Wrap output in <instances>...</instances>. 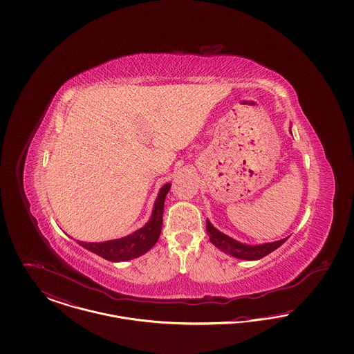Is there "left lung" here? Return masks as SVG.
<instances>
[{
  "label": "left lung",
  "mask_w": 354,
  "mask_h": 354,
  "mask_svg": "<svg viewBox=\"0 0 354 354\" xmlns=\"http://www.w3.org/2000/svg\"><path fill=\"white\" fill-rule=\"evenodd\" d=\"M207 235L209 236L211 243L214 245H216L223 252L228 253V254L237 257V259H241V260H259V259L267 256L268 253L277 250L281 244H284L288 240V237H286V239H281V240L273 241V243H266V244H260V245H247V244L239 243L232 237L220 232L219 230H216L208 221V219H207Z\"/></svg>",
  "instance_id": "8db88e82"
}]
</instances>
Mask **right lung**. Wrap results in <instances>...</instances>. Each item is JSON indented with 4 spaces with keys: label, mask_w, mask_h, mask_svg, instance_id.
Returning <instances> with one entry per match:
<instances>
[{
    "label": "right lung",
    "mask_w": 354,
    "mask_h": 354,
    "mask_svg": "<svg viewBox=\"0 0 354 354\" xmlns=\"http://www.w3.org/2000/svg\"><path fill=\"white\" fill-rule=\"evenodd\" d=\"M169 188H171L169 183L160 188L156 202L153 204V211L149 223L140 230L135 231L134 234L122 239H117V240L103 241V243H84V241H77V243L86 250H88L90 252H94L110 261H126L147 252L155 245L162 232L165 199Z\"/></svg>",
    "instance_id": "obj_1"
}]
</instances>
